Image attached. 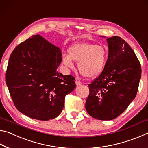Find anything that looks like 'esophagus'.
<instances>
[{
  "label": "esophagus",
  "mask_w": 148,
  "mask_h": 148,
  "mask_svg": "<svg viewBox=\"0 0 148 148\" xmlns=\"http://www.w3.org/2000/svg\"><path fill=\"white\" fill-rule=\"evenodd\" d=\"M75 83H76V85L77 86H79V85H81V84H82V83L80 81H79V80H77V79H76L75 80Z\"/></svg>",
  "instance_id": "1"
}]
</instances>
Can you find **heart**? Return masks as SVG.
Masks as SVG:
<instances>
[{
	"label": "heart",
	"mask_w": 148,
	"mask_h": 148,
	"mask_svg": "<svg viewBox=\"0 0 148 148\" xmlns=\"http://www.w3.org/2000/svg\"><path fill=\"white\" fill-rule=\"evenodd\" d=\"M108 58V50L103 46L89 42H78L68 50V54L62 57L65 66L73 69V61L78 63V69L86 78H96L103 72Z\"/></svg>",
	"instance_id": "b5f03b06"
}]
</instances>
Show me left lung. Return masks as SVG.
<instances>
[{"mask_svg":"<svg viewBox=\"0 0 148 148\" xmlns=\"http://www.w3.org/2000/svg\"><path fill=\"white\" fill-rule=\"evenodd\" d=\"M108 58L103 72L88 84L86 111L99 120H112L135 98L141 79V65L134 52L119 37L108 38Z\"/></svg>","mask_w":148,"mask_h":148,"instance_id":"obj_1","label":"left lung"}]
</instances>
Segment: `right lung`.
<instances>
[{
    "label": "right lung",
    "mask_w": 148,
    "mask_h": 148,
    "mask_svg": "<svg viewBox=\"0 0 148 148\" xmlns=\"http://www.w3.org/2000/svg\"><path fill=\"white\" fill-rule=\"evenodd\" d=\"M62 60L61 49L39 35L15 48L9 59L6 81L19 111L40 121L52 119L61 113L65 96L76 86L73 77L58 72Z\"/></svg>",
    "instance_id": "right-lung-1"
}]
</instances>
